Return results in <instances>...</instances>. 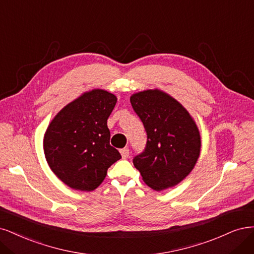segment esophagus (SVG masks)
Masks as SVG:
<instances>
[{
	"label": "esophagus",
	"instance_id": "34e87169",
	"mask_svg": "<svg viewBox=\"0 0 254 254\" xmlns=\"http://www.w3.org/2000/svg\"><path fill=\"white\" fill-rule=\"evenodd\" d=\"M120 154H121L122 158H124V159H127V158L128 157V155H129V150H128L127 148L121 149V150H120Z\"/></svg>",
	"mask_w": 254,
	"mask_h": 254
}]
</instances>
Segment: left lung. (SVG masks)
<instances>
[{
  "mask_svg": "<svg viewBox=\"0 0 254 254\" xmlns=\"http://www.w3.org/2000/svg\"><path fill=\"white\" fill-rule=\"evenodd\" d=\"M130 104L146 133L143 152L133 158L144 183L156 191L181 183L200 152L199 132L190 114L158 89L133 95Z\"/></svg>",
  "mask_w": 254,
  "mask_h": 254,
  "instance_id": "obj_1",
  "label": "left lung"
}]
</instances>
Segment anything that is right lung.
<instances>
[{
    "mask_svg": "<svg viewBox=\"0 0 254 254\" xmlns=\"http://www.w3.org/2000/svg\"><path fill=\"white\" fill-rule=\"evenodd\" d=\"M117 98L103 89L84 93L63 108L44 136V153L54 173L71 189L93 191L121 158L110 144L108 118Z\"/></svg>",
    "mask_w": 254,
    "mask_h": 254,
    "instance_id": "obj_1",
    "label": "right lung"
}]
</instances>
